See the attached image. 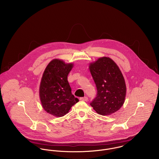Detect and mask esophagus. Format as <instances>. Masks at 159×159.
<instances>
[{
	"mask_svg": "<svg viewBox=\"0 0 159 159\" xmlns=\"http://www.w3.org/2000/svg\"><path fill=\"white\" fill-rule=\"evenodd\" d=\"M80 100L83 101H88V97L85 96V97H83V98H81Z\"/></svg>",
	"mask_w": 159,
	"mask_h": 159,
	"instance_id": "esophagus-1",
	"label": "esophagus"
}]
</instances>
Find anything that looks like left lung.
<instances>
[{"instance_id":"8db88e82","label":"left lung","mask_w":159,"mask_h":159,"mask_svg":"<svg viewBox=\"0 0 159 159\" xmlns=\"http://www.w3.org/2000/svg\"><path fill=\"white\" fill-rule=\"evenodd\" d=\"M89 70L97 88L96 96L90 105L102 115L116 112L125 102L126 91L118 66L111 58L104 57L91 63Z\"/></svg>"}]
</instances>
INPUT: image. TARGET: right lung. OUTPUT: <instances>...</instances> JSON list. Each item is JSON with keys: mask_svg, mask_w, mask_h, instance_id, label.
Masks as SVG:
<instances>
[{"mask_svg": "<svg viewBox=\"0 0 159 159\" xmlns=\"http://www.w3.org/2000/svg\"><path fill=\"white\" fill-rule=\"evenodd\" d=\"M73 67L62 60L54 59L46 68L40 88V99L44 109L53 116L66 114L71 107L79 101L71 93L67 76Z\"/></svg>", "mask_w": 159, "mask_h": 159, "instance_id": "1", "label": "right lung"}]
</instances>
